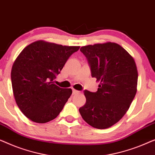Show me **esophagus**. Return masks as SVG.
<instances>
[{
    "instance_id": "obj_1",
    "label": "esophagus",
    "mask_w": 155,
    "mask_h": 155,
    "mask_svg": "<svg viewBox=\"0 0 155 155\" xmlns=\"http://www.w3.org/2000/svg\"><path fill=\"white\" fill-rule=\"evenodd\" d=\"M78 93H79V91L75 90V89H73V94H78Z\"/></svg>"
}]
</instances>
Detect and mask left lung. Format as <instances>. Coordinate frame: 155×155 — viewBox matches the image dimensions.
<instances>
[{"label":"left lung","mask_w":155,"mask_h":155,"mask_svg":"<svg viewBox=\"0 0 155 155\" xmlns=\"http://www.w3.org/2000/svg\"><path fill=\"white\" fill-rule=\"evenodd\" d=\"M87 59L92 78L100 82L96 92L84 90L86 103L79 109L91 126L108 128L121 119L137 92L134 59L122 46L107 42L80 48Z\"/></svg>","instance_id":"8db88e82"}]
</instances>
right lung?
Returning a JSON list of instances; mask_svg holds the SVG:
<instances>
[{
    "label": "right lung",
    "instance_id": "right-lung-1",
    "mask_svg": "<svg viewBox=\"0 0 155 155\" xmlns=\"http://www.w3.org/2000/svg\"><path fill=\"white\" fill-rule=\"evenodd\" d=\"M79 48L37 41L19 55L12 68V87L17 104L29 119L44 124L62 111L72 90L59 87L54 80Z\"/></svg>",
    "mask_w": 155,
    "mask_h": 155
}]
</instances>
